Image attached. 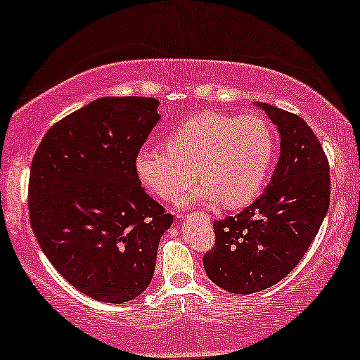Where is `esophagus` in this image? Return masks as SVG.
<instances>
[{
    "label": "esophagus",
    "instance_id": "esophagus-1",
    "mask_svg": "<svg viewBox=\"0 0 360 360\" xmlns=\"http://www.w3.org/2000/svg\"><path fill=\"white\" fill-rule=\"evenodd\" d=\"M179 217H183V213H179Z\"/></svg>",
    "mask_w": 360,
    "mask_h": 360
}]
</instances>
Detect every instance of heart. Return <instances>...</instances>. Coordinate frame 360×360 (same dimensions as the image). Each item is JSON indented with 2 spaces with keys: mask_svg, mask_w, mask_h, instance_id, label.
<instances>
[{
  "mask_svg": "<svg viewBox=\"0 0 360 360\" xmlns=\"http://www.w3.org/2000/svg\"><path fill=\"white\" fill-rule=\"evenodd\" d=\"M167 148L146 146L135 157V171L146 188L176 201L201 181L196 196L226 208L249 205L271 174L276 142L271 125L259 115L206 111L181 125ZM191 200H186V203Z\"/></svg>",
  "mask_w": 360,
  "mask_h": 360,
  "instance_id": "1",
  "label": "heart"
}]
</instances>
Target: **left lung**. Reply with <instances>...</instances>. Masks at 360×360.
I'll return each mask as SVG.
<instances>
[{"label":"left lung","mask_w":360,"mask_h":360,"mask_svg":"<svg viewBox=\"0 0 360 360\" xmlns=\"http://www.w3.org/2000/svg\"><path fill=\"white\" fill-rule=\"evenodd\" d=\"M278 127L281 155L271 184L235 217L213 221L214 247L203 266L217 286L259 292L295 269L330 206V167L320 140L303 118L257 103Z\"/></svg>","instance_id":"1"}]
</instances>
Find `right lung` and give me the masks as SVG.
Segmentation results:
<instances>
[{"label": "right lung", "instance_id": "right-lung-1", "mask_svg": "<svg viewBox=\"0 0 360 360\" xmlns=\"http://www.w3.org/2000/svg\"><path fill=\"white\" fill-rule=\"evenodd\" d=\"M154 98H100L49 128L28 181L40 249L77 291L127 303L150 284L172 225L146 193L135 157L160 115Z\"/></svg>", "mask_w": 360, "mask_h": 360}]
</instances>
